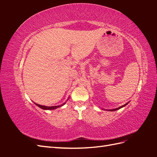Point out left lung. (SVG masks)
I'll return each instance as SVG.
<instances>
[{"label": "left lung", "mask_w": 157, "mask_h": 157, "mask_svg": "<svg viewBox=\"0 0 157 157\" xmlns=\"http://www.w3.org/2000/svg\"><path fill=\"white\" fill-rule=\"evenodd\" d=\"M128 103H129V102H128ZM128 103H126L125 105H122V106H121L120 107H118V108H117V109H109V110H108V111H117V110H118V109H120L122 108L123 107H125V106L127 105V104H128Z\"/></svg>", "instance_id": "8db88e82"}]
</instances>
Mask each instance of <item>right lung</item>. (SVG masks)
<instances>
[{"instance_id": "right-lung-1", "label": "right lung", "mask_w": 157, "mask_h": 157, "mask_svg": "<svg viewBox=\"0 0 157 157\" xmlns=\"http://www.w3.org/2000/svg\"><path fill=\"white\" fill-rule=\"evenodd\" d=\"M69 99V98H68V99ZM67 99V100H68ZM35 103V105H37L38 107H39L40 108H41V109H44V110H53V109H57V108H58V107H61V106H63V105H65V103H63V104H61V105H57V106H51V107H48V106H44V105H39V104H37V103Z\"/></svg>"}]
</instances>
